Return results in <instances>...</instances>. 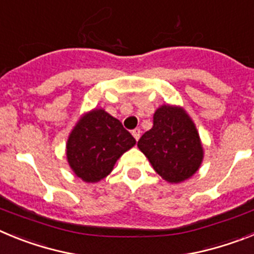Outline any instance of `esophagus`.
I'll return each instance as SVG.
<instances>
[{
    "mask_svg": "<svg viewBox=\"0 0 254 254\" xmlns=\"http://www.w3.org/2000/svg\"><path fill=\"white\" fill-rule=\"evenodd\" d=\"M132 136L136 138V141H138V138H140V136H141V129L140 128H134L133 131H132Z\"/></svg>",
    "mask_w": 254,
    "mask_h": 254,
    "instance_id": "34e87169",
    "label": "esophagus"
}]
</instances>
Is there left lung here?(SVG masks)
Wrapping results in <instances>:
<instances>
[{
  "label": "left lung",
  "mask_w": 254,
  "mask_h": 254,
  "mask_svg": "<svg viewBox=\"0 0 254 254\" xmlns=\"http://www.w3.org/2000/svg\"><path fill=\"white\" fill-rule=\"evenodd\" d=\"M159 176L169 183H181L198 170L203 159L202 143L190 117L183 108L161 105L154 114V126L138 140Z\"/></svg>",
  "instance_id": "1"
}]
</instances>
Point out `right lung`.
<instances>
[{
  "label": "right lung",
  "instance_id": "right-lung-1",
  "mask_svg": "<svg viewBox=\"0 0 254 254\" xmlns=\"http://www.w3.org/2000/svg\"><path fill=\"white\" fill-rule=\"evenodd\" d=\"M134 143L120 121L104 109H94L82 116L69 133L67 161L78 178L95 183L113 170L116 161Z\"/></svg>",
  "mask_w": 254,
  "mask_h": 254
}]
</instances>
